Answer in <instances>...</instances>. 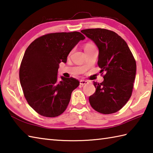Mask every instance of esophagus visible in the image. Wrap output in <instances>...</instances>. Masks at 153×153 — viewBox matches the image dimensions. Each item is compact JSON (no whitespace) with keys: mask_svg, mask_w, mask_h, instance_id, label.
I'll list each match as a JSON object with an SVG mask.
<instances>
[{"mask_svg":"<svg viewBox=\"0 0 153 153\" xmlns=\"http://www.w3.org/2000/svg\"><path fill=\"white\" fill-rule=\"evenodd\" d=\"M89 82H88V81L86 80H83V79H82L79 81V84L82 85H85V84H88Z\"/></svg>","mask_w":153,"mask_h":153,"instance_id":"obj_1","label":"esophagus"}]
</instances>
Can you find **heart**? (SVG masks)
Instances as JSON below:
<instances>
[{
	"instance_id": "b5f03b06",
	"label": "heart",
	"mask_w": 153,
	"mask_h": 153,
	"mask_svg": "<svg viewBox=\"0 0 153 153\" xmlns=\"http://www.w3.org/2000/svg\"><path fill=\"white\" fill-rule=\"evenodd\" d=\"M92 46H94V45H92L91 44H88L85 45V48H90V47H92Z\"/></svg>"
}]
</instances>
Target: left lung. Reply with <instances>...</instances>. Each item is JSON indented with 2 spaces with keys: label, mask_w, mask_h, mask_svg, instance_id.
<instances>
[{
  "label": "left lung",
  "mask_w": 153,
  "mask_h": 153,
  "mask_svg": "<svg viewBox=\"0 0 153 153\" xmlns=\"http://www.w3.org/2000/svg\"><path fill=\"white\" fill-rule=\"evenodd\" d=\"M81 32L97 46L100 72H105L103 82H94L96 89L89 97L91 106L103 114L118 111L132 94L137 70L132 53L126 42L114 32L102 28Z\"/></svg>",
  "instance_id": "8db88e82"
}]
</instances>
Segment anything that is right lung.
<instances>
[{
	"mask_svg": "<svg viewBox=\"0 0 153 153\" xmlns=\"http://www.w3.org/2000/svg\"><path fill=\"white\" fill-rule=\"evenodd\" d=\"M85 38L79 32L51 33L27 48L20 68V82L27 102L40 115L55 117L66 109L79 82L63 76L58 81L59 64L66 63L71 50Z\"/></svg>",
	"mask_w": 153,
	"mask_h": 153,
	"instance_id": "right-lung-1",
	"label": "right lung"
}]
</instances>
